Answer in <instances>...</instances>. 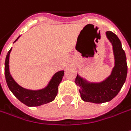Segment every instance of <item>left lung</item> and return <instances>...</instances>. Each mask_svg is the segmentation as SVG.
I'll return each instance as SVG.
<instances>
[{
	"instance_id": "1",
	"label": "left lung",
	"mask_w": 131,
	"mask_h": 131,
	"mask_svg": "<svg viewBox=\"0 0 131 131\" xmlns=\"http://www.w3.org/2000/svg\"><path fill=\"white\" fill-rule=\"evenodd\" d=\"M106 35L112 45L115 67L110 75L100 83L88 82L78 74L74 82L80 88V97L84 102L95 104L110 102L117 95L126 80L128 66L121 42L111 31H107Z\"/></svg>"
}]
</instances>
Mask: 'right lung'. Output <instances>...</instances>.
Returning <instances> with one entry per match:
<instances>
[{"label": "right lung", "instance_id": "add662e5", "mask_svg": "<svg viewBox=\"0 0 131 131\" xmlns=\"http://www.w3.org/2000/svg\"><path fill=\"white\" fill-rule=\"evenodd\" d=\"M18 37L14 42L19 39ZM12 48L7 53L5 61V77L8 87L13 94L23 104L28 106H38L51 102L58 93V86L64 76V70L59 71L53 75L46 88L40 90H29L20 86L12 77L9 71V56Z\"/></svg>", "mask_w": 131, "mask_h": 131}]
</instances>
